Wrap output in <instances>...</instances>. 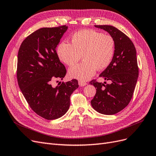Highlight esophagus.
<instances>
[{
  "label": "esophagus",
  "mask_w": 156,
  "mask_h": 156,
  "mask_svg": "<svg viewBox=\"0 0 156 156\" xmlns=\"http://www.w3.org/2000/svg\"><path fill=\"white\" fill-rule=\"evenodd\" d=\"M79 84L80 86V87H84V86L87 84V83L84 81H83V80H79Z\"/></svg>",
  "instance_id": "esophagus-1"
}]
</instances>
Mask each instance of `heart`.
Instances as JSON below:
<instances>
[{
	"instance_id": "heart-1",
	"label": "heart",
	"mask_w": 156,
	"mask_h": 156,
	"mask_svg": "<svg viewBox=\"0 0 156 156\" xmlns=\"http://www.w3.org/2000/svg\"><path fill=\"white\" fill-rule=\"evenodd\" d=\"M115 52V41L111 35L94 30H84L75 33L70 44L62 42L57 53L60 60L73 66L81 58L83 61L69 69V76L80 80L94 76L96 69L103 70L110 66Z\"/></svg>"
}]
</instances>
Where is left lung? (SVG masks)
I'll list each match as a JSON object with an SVG mask.
<instances>
[{
	"label": "left lung",
	"mask_w": 156,
	"mask_h": 156,
	"mask_svg": "<svg viewBox=\"0 0 156 156\" xmlns=\"http://www.w3.org/2000/svg\"><path fill=\"white\" fill-rule=\"evenodd\" d=\"M95 26L108 32L114 37L115 52L110 66L99 75L100 77L110 80V84L99 83L96 79L89 83L96 88L91 105L102 114L114 115L124 109L132 98L139 76L136 50L129 37L115 27Z\"/></svg>",
	"instance_id": "obj_1"
}]
</instances>
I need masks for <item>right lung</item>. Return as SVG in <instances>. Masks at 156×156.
<instances>
[{
    "label": "right lung",
    "instance_id": "obj_1",
    "mask_svg": "<svg viewBox=\"0 0 156 156\" xmlns=\"http://www.w3.org/2000/svg\"><path fill=\"white\" fill-rule=\"evenodd\" d=\"M68 26L42 28L28 35L21 44L17 58L19 87L30 108L47 120L56 119L66 114L70 95L79 87L78 80L59 82L66 69L61 62L55 48Z\"/></svg>",
    "mask_w": 156,
    "mask_h": 156
}]
</instances>
